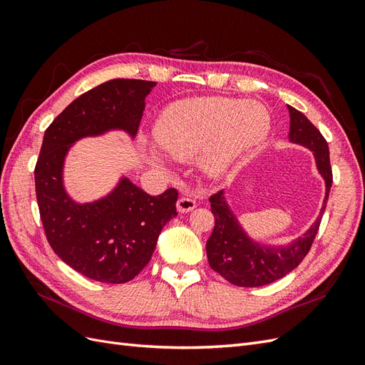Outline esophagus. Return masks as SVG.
Returning <instances> with one entry per match:
<instances>
[{"label":"esophagus","instance_id":"34e87169","mask_svg":"<svg viewBox=\"0 0 365 365\" xmlns=\"http://www.w3.org/2000/svg\"><path fill=\"white\" fill-rule=\"evenodd\" d=\"M195 207H196L195 200H192L189 196H181L178 202H176V208H178L180 213H189L192 210H195Z\"/></svg>","mask_w":365,"mask_h":365}]
</instances>
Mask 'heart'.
<instances>
[{
  "instance_id": "b5f03b06",
  "label": "heart",
  "mask_w": 365,
  "mask_h": 365,
  "mask_svg": "<svg viewBox=\"0 0 365 365\" xmlns=\"http://www.w3.org/2000/svg\"><path fill=\"white\" fill-rule=\"evenodd\" d=\"M271 118L256 102L227 97H195L169 106L157 123L160 146L148 145L146 155L155 168H168L169 153L189 161L196 155L197 168L207 178H220L268 137ZM163 150L161 151L160 149Z\"/></svg>"
}]
</instances>
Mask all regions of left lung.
Segmentation results:
<instances>
[{
    "instance_id": "obj_1",
    "label": "left lung",
    "mask_w": 365,
    "mask_h": 365,
    "mask_svg": "<svg viewBox=\"0 0 365 365\" xmlns=\"http://www.w3.org/2000/svg\"><path fill=\"white\" fill-rule=\"evenodd\" d=\"M288 111L289 143L303 146L314 153L317 170L324 181L326 189L322 210L314 224L302 236L292 239L288 244L277 245L254 239L248 233L240 224L235 210L230 207L225 190H220L210 197L212 213L215 215V228L207 240L208 263L212 269L236 286L256 288V286L269 284L295 269L311 250L326 210L329 192L332 187L327 141L304 114L289 105Z\"/></svg>"
}]
</instances>
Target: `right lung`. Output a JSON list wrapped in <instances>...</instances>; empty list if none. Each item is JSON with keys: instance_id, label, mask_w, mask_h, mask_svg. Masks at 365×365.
<instances>
[{"instance_id": "add662e5", "label": "right lung", "mask_w": 365, "mask_h": 365, "mask_svg": "<svg viewBox=\"0 0 365 365\" xmlns=\"http://www.w3.org/2000/svg\"><path fill=\"white\" fill-rule=\"evenodd\" d=\"M155 82L113 79L77 97L43 134L35 169L39 213L53 251L88 279L126 283L149 263L163 227L176 215L178 192L148 195L120 173L93 201H77L65 163L77 141L125 132L134 141Z\"/></svg>"}]
</instances>
